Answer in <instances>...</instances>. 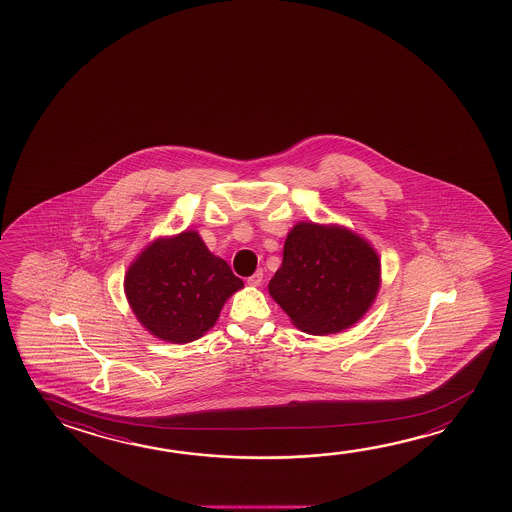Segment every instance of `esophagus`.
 Masks as SVG:
<instances>
[{"label": "esophagus", "instance_id": "1", "mask_svg": "<svg viewBox=\"0 0 512 512\" xmlns=\"http://www.w3.org/2000/svg\"><path fill=\"white\" fill-rule=\"evenodd\" d=\"M262 278H264V273H262V269H257V271L253 273L252 277L248 278V284L260 285V282H262Z\"/></svg>", "mask_w": 512, "mask_h": 512}]
</instances>
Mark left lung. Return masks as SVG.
<instances>
[{
  "label": "left lung",
  "instance_id": "left-lung-1",
  "mask_svg": "<svg viewBox=\"0 0 512 512\" xmlns=\"http://www.w3.org/2000/svg\"><path fill=\"white\" fill-rule=\"evenodd\" d=\"M378 278L377 253L359 235L298 223L285 239L269 294L296 327L325 336L362 318L377 296Z\"/></svg>",
  "mask_w": 512,
  "mask_h": 512
}]
</instances>
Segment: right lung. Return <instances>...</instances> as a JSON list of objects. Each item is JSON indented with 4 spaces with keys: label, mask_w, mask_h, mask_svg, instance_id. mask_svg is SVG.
<instances>
[{
    "label": "right lung",
    "mask_w": 512,
    "mask_h": 512,
    "mask_svg": "<svg viewBox=\"0 0 512 512\" xmlns=\"http://www.w3.org/2000/svg\"><path fill=\"white\" fill-rule=\"evenodd\" d=\"M241 287L243 280L209 252L196 232L151 243L125 277L135 316L153 336L169 343L202 337L214 327L228 296Z\"/></svg>",
    "instance_id": "obj_1"
}]
</instances>
